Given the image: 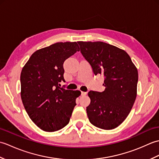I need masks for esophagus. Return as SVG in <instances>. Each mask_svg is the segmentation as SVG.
I'll list each match as a JSON object with an SVG mask.
<instances>
[{
	"label": "esophagus",
	"instance_id": "obj_1",
	"mask_svg": "<svg viewBox=\"0 0 159 159\" xmlns=\"http://www.w3.org/2000/svg\"><path fill=\"white\" fill-rule=\"evenodd\" d=\"M87 92H81V95H82V96H85V95H87Z\"/></svg>",
	"mask_w": 159,
	"mask_h": 159
}]
</instances>
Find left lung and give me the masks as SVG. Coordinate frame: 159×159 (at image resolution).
I'll return each mask as SVG.
<instances>
[{"instance_id":"1","label":"left lung","mask_w":159,"mask_h":159,"mask_svg":"<svg viewBox=\"0 0 159 159\" xmlns=\"http://www.w3.org/2000/svg\"><path fill=\"white\" fill-rule=\"evenodd\" d=\"M80 52L95 75L104 77L102 92L90 91L87 107L93 126L111 130L123 122L130 113L137 96V69L128 53L102 42H78Z\"/></svg>"}]
</instances>
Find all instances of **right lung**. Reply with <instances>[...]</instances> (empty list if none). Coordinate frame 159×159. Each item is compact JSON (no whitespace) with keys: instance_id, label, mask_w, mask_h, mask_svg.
Listing matches in <instances>:
<instances>
[{"instance_id":"right-lung-1","label":"right lung","mask_w":159,"mask_h":159,"mask_svg":"<svg viewBox=\"0 0 159 159\" xmlns=\"http://www.w3.org/2000/svg\"><path fill=\"white\" fill-rule=\"evenodd\" d=\"M80 48L76 42H57L38 50L20 74L21 98L29 117L42 130L54 132L69 123L80 91L60 87L63 63Z\"/></svg>"}]
</instances>
